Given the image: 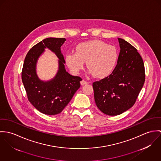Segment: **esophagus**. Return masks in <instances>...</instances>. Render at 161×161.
<instances>
[{
    "instance_id": "34e87169",
    "label": "esophagus",
    "mask_w": 161,
    "mask_h": 161,
    "mask_svg": "<svg viewBox=\"0 0 161 161\" xmlns=\"http://www.w3.org/2000/svg\"><path fill=\"white\" fill-rule=\"evenodd\" d=\"M88 83H87V81H86L85 80H81V81H80V84L81 85H86Z\"/></svg>"
}]
</instances>
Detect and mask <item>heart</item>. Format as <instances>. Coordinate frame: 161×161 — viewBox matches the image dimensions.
Segmentation results:
<instances>
[{
  "label": "heart",
  "mask_w": 161,
  "mask_h": 161,
  "mask_svg": "<svg viewBox=\"0 0 161 161\" xmlns=\"http://www.w3.org/2000/svg\"><path fill=\"white\" fill-rule=\"evenodd\" d=\"M75 53L67 54L65 61L73 73L77 74L83 69L84 62L93 76L104 78L114 70L117 59V49L106 42L94 40L78 44Z\"/></svg>",
  "instance_id": "heart-1"
}]
</instances>
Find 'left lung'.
Returning a JSON list of instances; mask_svg holds the SVG:
<instances>
[{
  "label": "left lung",
  "mask_w": 161,
  "mask_h": 161,
  "mask_svg": "<svg viewBox=\"0 0 161 161\" xmlns=\"http://www.w3.org/2000/svg\"><path fill=\"white\" fill-rule=\"evenodd\" d=\"M120 48L117 65L106 78L92 84L98 108L108 115H117L132 107L145 80L141 55L129 42L118 38Z\"/></svg>",
  "instance_id": "left-lung-1"
}]
</instances>
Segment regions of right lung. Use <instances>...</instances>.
<instances>
[{"label": "right lung", "instance_id": "right-lung-1", "mask_svg": "<svg viewBox=\"0 0 161 161\" xmlns=\"http://www.w3.org/2000/svg\"><path fill=\"white\" fill-rule=\"evenodd\" d=\"M65 41V38L54 37L43 39L29 51L23 64L21 78L28 100L40 112L49 115L60 114L63 110L80 88L82 80L65 70V61L60 49ZM46 48L58 57L59 68L53 79L43 81L36 75V65Z\"/></svg>", "mask_w": 161, "mask_h": 161}]
</instances>
